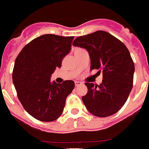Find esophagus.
I'll return each mask as SVG.
<instances>
[{
  "label": "esophagus",
  "mask_w": 149,
  "mask_h": 149,
  "mask_svg": "<svg viewBox=\"0 0 149 149\" xmlns=\"http://www.w3.org/2000/svg\"><path fill=\"white\" fill-rule=\"evenodd\" d=\"M82 83L81 81H75V86H79V85H81Z\"/></svg>",
  "instance_id": "34e87169"
}]
</instances>
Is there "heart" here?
<instances>
[{
    "instance_id": "1",
    "label": "heart",
    "mask_w": 149,
    "mask_h": 149,
    "mask_svg": "<svg viewBox=\"0 0 149 149\" xmlns=\"http://www.w3.org/2000/svg\"><path fill=\"white\" fill-rule=\"evenodd\" d=\"M78 49H79H79H76V50H78Z\"/></svg>"
}]
</instances>
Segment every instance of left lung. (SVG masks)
I'll use <instances>...</instances> for the list:
<instances>
[{
    "instance_id": "obj_1",
    "label": "left lung",
    "mask_w": 149,
    "mask_h": 149,
    "mask_svg": "<svg viewBox=\"0 0 149 149\" xmlns=\"http://www.w3.org/2000/svg\"><path fill=\"white\" fill-rule=\"evenodd\" d=\"M73 45L87 50L91 70L102 72L100 85L85 83L88 92L82 100L86 109L98 117L116 113L125 105L133 86L135 65L128 49L120 40L102 30L78 37Z\"/></svg>"
}]
</instances>
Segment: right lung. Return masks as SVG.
Segmentation results:
<instances>
[{"mask_svg":"<svg viewBox=\"0 0 149 149\" xmlns=\"http://www.w3.org/2000/svg\"><path fill=\"white\" fill-rule=\"evenodd\" d=\"M73 36L46 34L32 40L16 58L13 83L23 108L35 119L53 122L63 112L67 97L74 89L72 80L50 82L56 68L70 51Z\"/></svg>","mask_w":149,"mask_h":149,"instance_id":"right-lung-1","label":"right lung"}]
</instances>
